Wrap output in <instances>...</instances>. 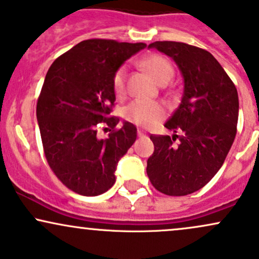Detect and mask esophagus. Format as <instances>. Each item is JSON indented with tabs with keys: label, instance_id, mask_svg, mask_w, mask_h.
<instances>
[{
	"label": "esophagus",
	"instance_id": "esophagus-1",
	"mask_svg": "<svg viewBox=\"0 0 259 259\" xmlns=\"http://www.w3.org/2000/svg\"><path fill=\"white\" fill-rule=\"evenodd\" d=\"M138 135L140 136V138H144V136H146V133H145L144 130L139 129V130H138Z\"/></svg>",
	"mask_w": 259,
	"mask_h": 259
}]
</instances>
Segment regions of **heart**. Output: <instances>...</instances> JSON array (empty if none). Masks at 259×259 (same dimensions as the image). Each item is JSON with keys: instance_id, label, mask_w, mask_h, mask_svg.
<instances>
[{"instance_id": "obj_1", "label": "heart", "mask_w": 259, "mask_h": 259, "mask_svg": "<svg viewBox=\"0 0 259 259\" xmlns=\"http://www.w3.org/2000/svg\"><path fill=\"white\" fill-rule=\"evenodd\" d=\"M141 67L159 85L167 84L174 74L173 65L168 59L159 55H151L141 61ZM126 69L119 68L113 78V90L117 96H121L125 91ZM124 118L130 123L140 126H153L165 115L164 106L158 102H146L136 100L124 108Z\"/></svg>"}]
</instances>
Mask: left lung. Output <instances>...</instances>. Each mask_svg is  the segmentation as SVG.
Returning <instances> with one entry per match:
<instances>
[{
	"label": "left lung",
	"instance_id": "8db88e82",
	"mask_svg": "<svg viewBox=\"0 0 259 259\" xmlns=\"http://www.w3.org/2000/svg\"><path fill=\"white\" fill-rule=\"evenodd\" d=\"M148 49L173 59L184 89L179 107L164 124L173 135L150 136L154 151L147 175L162 194H192L218 173L230 151L239 118L237 90L206 50L175 41H156Z\"/></svg>",
	"mask_w": 259,
	"mask_h": 259
}]
</instances>
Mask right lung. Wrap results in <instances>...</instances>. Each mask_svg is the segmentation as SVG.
I'll use <instances>...</instances> for the list:
<instances>
[{
  "instance_id": "obj_1",
  "label": "right lung",
  "mask_w": 259,
  "mask_h": 259,
  "mask_svg": "<svg viewBox=\"0 0 259 259\" xmlns=\"http://www.w3.org/2000/svg\"><path fill=\"white\" fill-rule=\"evenodd\" d=\"M144 42L85 40L58 57L45 78L36 106L45 156L68 189L97 196L115 183V169L138 136L134 124L124 121L108 139L97 138V126L109 118L115 101L113 78L121 64L144 50Z\"/></svg>"
}]
</instances>
